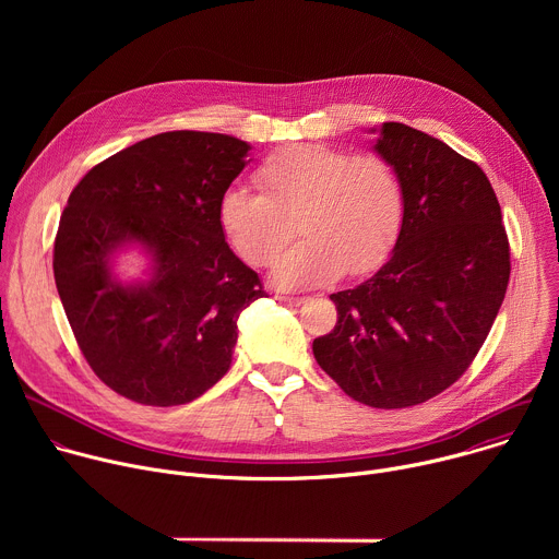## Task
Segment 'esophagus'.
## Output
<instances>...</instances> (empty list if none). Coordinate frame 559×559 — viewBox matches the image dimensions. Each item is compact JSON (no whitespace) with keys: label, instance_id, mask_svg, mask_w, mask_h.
<instances>
[{"label":"esophagus","instance_id":"esophagus-1","mask_svg":"<svg viewBox=\"0 0 559 559\" xmlns=\"http://www.w3.org/2000/svg\"><path fill=\"white\" fill-rule=\"evenodd\" d=\"M276 300L283 302V305H294V307H298V305H302L307 298H302V296H276Z\"/></svg>","mask_w":559,"mask_h":559}]
</instances>
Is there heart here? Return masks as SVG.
<instances>
[{
	"mask_svg": "<svg viewBox=\"0 0 559 559\" xmlns=\"http://www.w3.org/2000/svg\"><path fill=\"white\" fill-rule=\"evenodd\" d=\"M254 179L263 194L225 188L216 218L229 248L254 267L278 257L294 234L292 221L300 218L307 241L272 270L281 289L332 285L345 272L369 274L401 234L403 186L382 156L294 143L267 156Z\"/></svg>",
	"mask_w": 559,
	"mask_h": 559,
	"instance_id": "heart-1",
	"label": "heart"
}]
</instances>
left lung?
Masks as SVG:
<instances>
[{
  "label": "left lung",
  "mask_w": 559,
  "mask_h": 559,
  "mask_svg": "<svg viewBox=\"0 0 559 559\" xmlns=\"http://www.w3.org/2000/svg\"><path fill=\"white\" fill-rule=\"evenodd\" d=\"M369 132L403 186L401 234L369 281L330 296L338 323L311 349L354 401L403 409L451 386L480 352L507 294L509 238L480 166L405 123Z\"/></svg>",
  "instance_id": "1"
}]
</instances>
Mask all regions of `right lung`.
I'll return each mask as SVG.
<instances>
[{
    "instance_id": "right-lung-1",
    "label": "right lung",
    "mask_w": 559,
    "mask_h": 559,
    "mask_svg": "<svg viewBox=\"0 0 559 559\" xmlns=\"http://www.w3.org/2000/svg\"><path fill=\"white\" fill-rule=\"evenodd\" d=\"M250 150L218 132L154 134L95 166L68 199L52 257L61 305L99 380L139 405H186L214 386L238 316L265 296L216 218ZM134 247L151 265L121 282L116 259Z\"/></svg>"
}]
</instances>
